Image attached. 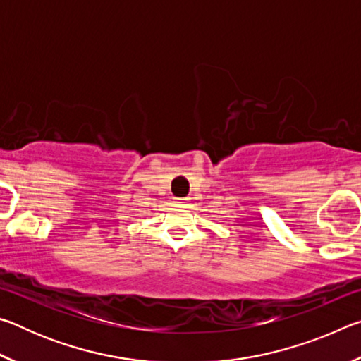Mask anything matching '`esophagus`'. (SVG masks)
I'll return each mask as SVG.
<instances>
[{"instance_id": "obj_1", "label": "esophagus", "mask_w": 361, "mask_h": 361, "mask_svg": "<svg viewBox=\"0 0 361 361\" xmlns=\"http://www.w3.org/2000/svg\"><path fill=\"white\" fill-rule=\"evenodd\" d=\"M175 202L178 204V205H186L188 202H189V199H186V197H181V199H175Z\"/></svg>"}]
</instances>
